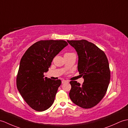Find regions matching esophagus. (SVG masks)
Here are the masks:
<instances>
[{"label":"esophagus","instance_id":"obj_1","mask_svg":"<svg viewBox=\"0 0 128 128\" xmlns=\"http://www.w3.org/2000/svg\"><path fill=\"white\" fill-rule=\"evenodd\" d=\"M66 82H68V81H66V80H62V84H64V83Z\"/></svg>","mask_w":128,"mask_h":128}]
</instances>
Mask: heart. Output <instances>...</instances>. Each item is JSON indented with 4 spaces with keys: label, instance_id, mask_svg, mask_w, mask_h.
Masks as SVG:
<instances>
[{
    "label": "heart",
    "instance_id": "1",
    "mask_svg": "<svg viewBox=\"0 0 128 128\" xmlns=\"http://www.w3.org/2000/svg\"><path fill=\"white\" fill-rule=\"evenodd\" d=\"M70 53H65V54H70Z\"/></svg>",
    "mask_w": 128,
    "mask_h": 128
}]
</instances>
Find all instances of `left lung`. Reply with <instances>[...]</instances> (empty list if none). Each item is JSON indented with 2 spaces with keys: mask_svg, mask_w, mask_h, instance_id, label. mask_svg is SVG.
<instances>
[{
  "mask_svg": "<svg viewBox=\"0 0 128 128\" xmlns=\"http://www.w3.org/2000/svg\"><path fill=\"white\" fill-rule=\"evenodd\" d=\"M78 57V69L84 82L81 86L75 81L70 84L71 101L82 108L96 105L106 94L110 81V70L105 53L86 40H67Z\"/></svg>",
  "mask_w": 128,
  "mask_h": 128,
  "instance_id": "1",
  "label": "left lung"
}]
</instances>
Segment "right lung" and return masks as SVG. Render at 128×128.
<instances>
[{"instance_id":"obj_1","label":"right lung","mask_w":128,"mask_h":128,"mask_svg":"<svg viewBox=\"0 0 128 128\" xmlns=\"http://www.w3.org/2000/svg\"><path fill=\"white\" fill-rule=\"evenodd\" d=\"M68 44L60 40L38 41L26 50L20 59L16 80L17 90L35 111H45L54 102L62 82L44 78V73L48 71L53 59Z\"/></svg>"}]
</instances>
